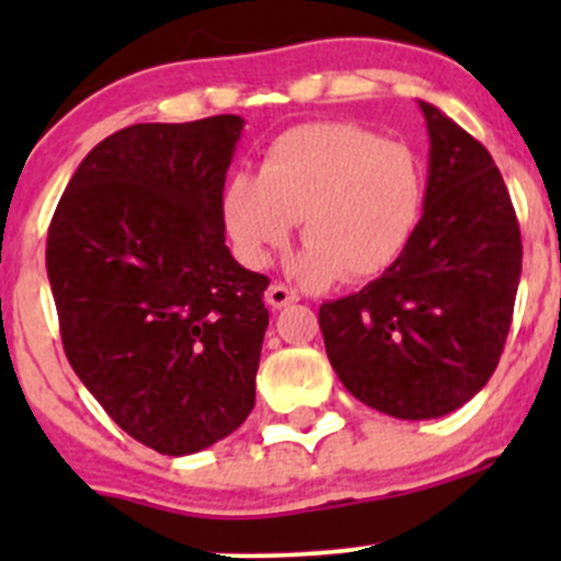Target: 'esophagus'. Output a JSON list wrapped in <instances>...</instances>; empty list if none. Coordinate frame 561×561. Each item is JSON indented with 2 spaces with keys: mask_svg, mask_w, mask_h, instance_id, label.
<instances>
[{
  "mask_svg": "<svg viewBox=\"0 0 561 561\" xmlns=\"http://www.w3.org/2000/svg\"><path fill=\"white\" fill-rule=\"evenodd\" d=\"M265 301H268V307L282 309V307H287V304L298 301V293L290 290L287 285H282V282H274V285L265 290Z\"/></svg>",
  "mask_w": 561,
  "mask_h": 561,
  "instance_id": "obj_1",
  "label": "esophagus"
}]
</instances>
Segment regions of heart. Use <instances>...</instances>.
Segmentation results:
<instances>
[{"label":"heart","mask_w":561,"mask_h":561,"mask_svg":"<svg viewBox=\"0 0 561 561\" xmlns=\"http://www.w3.org/2000/svg\"><path fill=\"white\" fill-rule=\"evenodd\" d=\"M426 171L407 144L350 122H312L268 144L257 175L236 173L222 219L249 265H265L301 222L298 279H369L399 260L421 222Z\"/></svg>","instance_id":"heart-1"}]
</instances>
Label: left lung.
Segmentation results:
<instances>
[{
  "label": "left lung",
  "instance_id": "obj_1",
  "mask_svg": "<svg viewBox=\"0 0 561 561\" xmlns=\"http://www.w3.org/2000/svg\"><path fill=\"white\" fill-rule=\"evenodd\" d=\"M421 111L432 149L410 244L380 279L320 307L339 380L401 421L448 415L489 382L522 279V230L500 168L443 111Z\"/></svg>",
  "mask_w": 561,
  "mask_h": 561
}]
</instances>
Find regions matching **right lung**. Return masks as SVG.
Here are the masks:
<instances>
[{
	"label": "right lung",
	"mask_w": 561,
	"mask_h": 561,
	"mask_svg": "<svg viewBox=\"0 0 561 561\" xmlns=\"http://www.w3.org/2000/svg\"><path fill=\"white\" fill-rule=\"evenodd\" d=\"M244 118L133 124L78 165L45 265L65 355L133 439L186 456L254 407L268 276L225 247L222 190Z\"/></svg>",
	"instance_id": "add662e5"
}]
</instances>
